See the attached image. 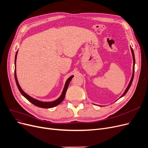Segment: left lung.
<instances>
[{"mask_svg": "<svg viewBox=\"0 0 148 148\" xmlns=\"http://www.w3.org/2000/svg\"><path fill=\"white\" fill-rule=\"evenodd\" d=\"M131 52H132V57H133V61H134V63H133V73H132V78H131V79L130 81V82L128 86L127 87V88H126V90L125 91V92L123 93V94L121 96V97H123L126 93H127V91H128V90L130 89L131 86V84L132 82V81H133V78H134V66H135V57H134V51H133V49L131 47Z\"/></svg>", "mask_w": 148, "mask_h": 148, "instance_id": "1", "label": "left lung"}]
</instances>
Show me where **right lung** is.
Returning <instances> with one entry per match:
<instances>
[{
    "instance_id": "obj_1",
    "label": "right lung",
    "mask_w": 148,
    "mask_h": 148,
    "mask_svg": "<svg viewBox=\"0 0 148 148\" xmlns=\"http://www.w3.org/2000/svg\"><path fill=\"white\" fill-rule=\"evenodd\" d=\"M17 52H16V57H15V67H16V58H17ZM14 77H15V80H16V82L17 84V86L20 91V92L21 93L26 99H27L28 101H29L30 102H31L32 104H34V105H36L37 107H40V108H52L54 107L55 106H57V105H59L63 100H64V97H65V95H66V91L67 90L68 86H69V84L70 82V81L72 80V79L73 78V76H71L70 77V78L67 80L66 84H65V86L64 87V89H63V91L62 92V94L61 95V96L58 98L57 100H56L55 101L53 102H41V101H39L38 100H36L34 99V98L31 97V96H29V95H27L26 93H25L24 91L22 90L20 86H19L17 79V76H16V67H15V70H14Z\"/></svg>"
}]
</instances>
